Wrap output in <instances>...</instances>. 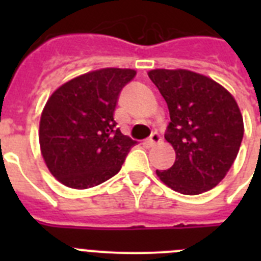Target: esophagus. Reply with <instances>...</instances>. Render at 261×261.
<instances>
[{"mask_svg":"<svg viewBox=\"0 0 261 261\" xmlns=\"http://www.w3.org/2000/svg\"><path fill=\"white\" fill-rule=\"evenodd\" d=\"M159 142H162V137L159 136V133H153V135L150 136V138L147 140V144L150 145V146H154V145L159 144Z\"/></svg>","mask_w":261,"mask_h":261,"instance_id":"obj_1","label":"esophagus"}]
</instances>
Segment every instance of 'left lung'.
<instances>
[{
  "instance_id": "obj_1",
  "label": "left lung",
  "mask_w": 261,
  "mask_h": 261,
  "mask_svg": "<svg viewBox=\"0 0 261 261\" xmlns=\"http://www.w3.org/2000/svg\"><path fill=\"white\" fill-rule=\"evenodd\" d=\"M149 78L170 111L165 138L176 158L156 176L183 195H200L222 180L238 155L243 116L234 96L218 82L187 69H154Z\"/></svg>"
}]
</instances>
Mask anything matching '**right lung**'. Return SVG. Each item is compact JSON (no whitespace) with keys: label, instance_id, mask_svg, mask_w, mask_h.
Wrapping results in <instances>:
<instances>
[{"label":"right lung","instance_id":"add662e5","mask_svg":"<svg viewBox=\"0 0 261 261\" xmlns=\"http://www.w3.org/2000/svg\"><path fill=\"white\" fill-rule=\"evenodd\" d=\"M133 69L105 68L68 81L48 98L39 144L50 174L64 186L86 190L116 175L137 141L116 128L119 94Z\"/></svg>","mask_w":261,"mask_h":261}]
</instances>
